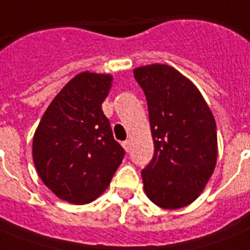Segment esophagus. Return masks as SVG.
Wrapping results in <instances>:
<instances>
[{
	"instance_id": "esophagus-1",
	"label": "esophagus",
	"mask_w": 250,
	"mask_h": 250,
	"mask_svg": "<svg viewBox=\"0 0 250 250\" xmlns=\"http://www.w3.org/2000/svg\"><path fill=\"white\" fill-rule=\"evenodd\" d=\"M123 148L125 149V152H129V150H131V141L129 140H125V141H123Z\"/></svg>"
}]
</instances>
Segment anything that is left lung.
I'll return each instance as SVG.
<instances>
[{
	"instance_id": "8db88e82",
	"label": "left lung",
	"mask_w": 250,
	"mask_h": 250,
	"mask_svg": "<svg viewBox=\"0 0 250 250\" xmlns=\"http://www.w3.org/2000/svg\"><path fill=\"white\" fill-rule=\"evenodd\" d=\"M144 90L154 156L141 170L149 200L164 209H180L200 196L215 168L217 125L190 80L167 64L133 70Z\"/></svg>"
}]
</instances>
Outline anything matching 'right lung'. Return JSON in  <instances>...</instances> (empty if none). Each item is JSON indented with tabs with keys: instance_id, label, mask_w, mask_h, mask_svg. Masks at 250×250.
Returning a JSON list of instances; mask_svg holds the SVG:
<instances>
[{
	"instance_id": "add662e5",
	"label": "right lung",
	"mask_w": 250,
	"mask_h": 250,
	"mask_svg": "<svg viewBox=\"0 0 250 250\" xmlns=\"http://www.w3.org/2000/svg\"><path fill=\"white\" fill-rule=\"evenodd\" d=\"M113 78L82 72L57 94L33 136L37 174L61 200L84 205L109 187L125 157L102 111Z\"/></svg>"
}]
</instances>
